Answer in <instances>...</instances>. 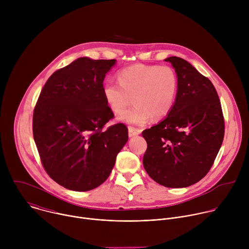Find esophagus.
<instances>
[{
  "instance_id": "1",
  "label": "esophagus",
  "mask_w": 249,
  "mask_h": 249,
  "mask_svg": "<svg viewBox=\"0 0 249 249\" xmlns=\"http://www.w3.org/2000/svg\"><path fill=\"white\" fill-rule=\"evenodd\" d=\"M128 131H129V137H135V136H138L139 134H141V130L140 129L132 127V126H130L128 128Z\"/></svg>"
}]
</instances>
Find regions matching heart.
Segmentation results:
<instances>
[{"label": "heart", "instance_id": "obj_1", "mask_svg": "<svg viewBox=\"0 0 249 249\" xmlns=\"http://www.w3.org/2000/svg\"><path fill=\"white\" fill-rule=\"evenodd\" d=\"M117 82L106 81L102 96L114 114L121 113L133 98V107L119 120L134 125H145L152 117L164 118L171 111L178 89L175 71L166 65L134 64L119 70Z\"/></svg>", "mask_w": 249, "mask_h": 249}]
</instances>
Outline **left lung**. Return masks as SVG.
<instances>
[{"label":"left lung","instance_id":"left-lung-1","mask_svg":"<svg viewBox=\"0 0 249 249\" xmlns=\"http://www.w3.org/2000/svg\"><path fill=\"white\" fill-rule=\"evenodd\" d=\"M170 62L178 89L164 120L142 135L147 141L143 164L160 185L182 188L195 184L209 172L222 146L225 119L212 82L179 57Z\"/></svg>","mask_w":249,"mask_h":249}]
</instances>
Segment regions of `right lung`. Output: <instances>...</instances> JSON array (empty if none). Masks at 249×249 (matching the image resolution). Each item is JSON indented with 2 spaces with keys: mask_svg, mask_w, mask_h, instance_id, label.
<instances>
[{
  "mask_svg": "<svg viewBox=\"0 0 249 249\" xmlns=\"http://www.w3.org/2000/svg\"><path fill=\"white\" fill-rule=\"evenodd\" d=\"M116 60L79 58L45 83L33 111L32 131L41 163L51 178L74 191H89L109 176L128 141L102 96L105 74Z\"/></svg>",
  "mask_w": 249,
  "mask_h": 249,
  "instance_id": "obj_1",
  "label": "right lung"
}]
</instances>
